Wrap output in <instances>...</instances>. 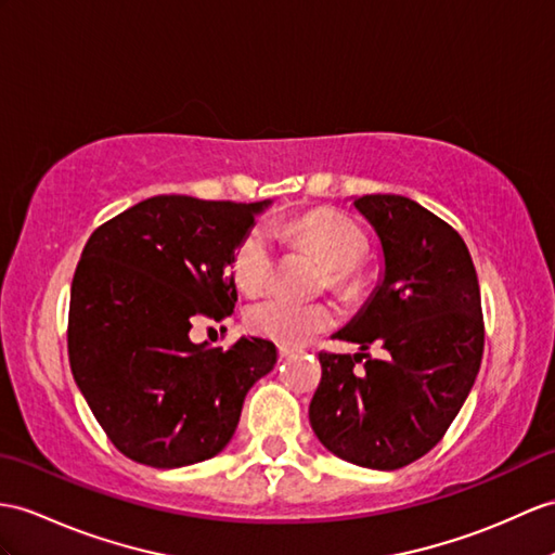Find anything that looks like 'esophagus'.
<instances>
[{
  "label": "esophagus",
  "mask_w": 555,
  "mask_h": 555,
  "mask_svg": "<svg viewBox=\"0 0 555 555\" xmlns=\"http://www.w3.org/2000/svg\"><path fill=\"white\" fill-rule=\"evenodd\" d=\"M294 350L289 346H280V358H292Z\"/></svg>",
  "instance_id": "34e87169"
}]
</instances>
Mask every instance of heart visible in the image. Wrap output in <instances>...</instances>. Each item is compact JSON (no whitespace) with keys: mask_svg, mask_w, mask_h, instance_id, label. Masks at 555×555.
<instances>
[{"mask_svg":"<svg viewBox=\"0 0 555 555\" xmlns=\"http://www.w3.org/2000/svg\"><path fill=\"white\" fill-rule=\"evenodd\" d=\"M294 235L332 268V285L350 289L356 285L353 268L367 249L360 228L339 211H313L294 223ZM273 268V233L266 225H254L242 235L231 256V273L240 289L259 292ZM245 322L251 334L280 346H304L315 334L336 322L334 308L327 304H294L280 296H266L247 308Z\"/></svg>","mask_w":555,"mask_h":555,"instance_id":"1","label":"heart"}]
</instances>
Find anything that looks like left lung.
<instances>
[{"label": "left lung", "mask_w": 555, "mask_h": 555, "mask_svg": "<svg viewBox=\"0 0 555 555\" xmlns=\"http://www.w3.org/2000/svg\"><path fill=\"white\" fill-rule=\"evenodd\" d=\"M382 245V278L344 330L360 353H320L322 379L308 418L344 462L396 470L434 450L476 382L485 332L466 242L402 195L353 197ZM372 343L384 361L363 353ZM365 361L358 375L354 362Z\"/></svg>", "instance_id": "left-lung-1"}]
</instances>
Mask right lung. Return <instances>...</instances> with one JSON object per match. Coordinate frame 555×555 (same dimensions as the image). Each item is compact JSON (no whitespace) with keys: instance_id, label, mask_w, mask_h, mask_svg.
Instances as JSON below:
<instances>
[{"instance_id":"right-lung-1","label":"right lung","mask_w":555,"mask_h":555,"mask_svg":"<svg viewBox=\"0 0 555 555\" xmlns=\"http://www.w3.org/2000/svg\"><path fill=\"white\" fill-rule=\"evenodd\" d=\"M273 199L147 197L91 233L77 263L67 356L115 448L153 468L205 462L231 442L249 388L278 362L273 341L193 344L197 320L237 301L231 256Z\"/></svg>"}]
</instances>
